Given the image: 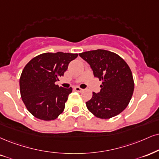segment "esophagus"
I'll return each mask as SVG.
<instances>
[{
    "label": "esophagus",
    "mask_w": 159,
    "mask_h": 159,
    "mask_svg": "<svg viewBox=\"0 0 159 159\" xmlns=\"http://www.w3.org/2000/svg\"><path fill=\"white\" fill-rule=\"evenodd\" d=\"M74 90H75V91H77V92H82V91H83V89H80V87H76V88H74Z\"/></svg>",
    "instance_id": "obj_1"
}]
</instances>
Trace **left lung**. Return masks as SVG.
Here are the masks:
<instances>
[{
  "mask_svg": "<svg viewBox=\"0 0 159 159\" xmlns=\"http://www.w3.org/2000/svg\"><path fill=\"white\" fill-rule=\"evenodd\" d=\"M93 70L95 77L102 81L99 93L93 92L86 106L100 119H110L126 108L134 90L131 70L126 62L115 53L103 49L79 54Z\"/></svg>",
  "mask_w": 159,
  "mask_h": 159,
  "instance_id": "obj_1",
  "label": "left lung"
}]
</instances>
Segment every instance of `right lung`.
I'll return each mask as SVG.
<instances>
[{"label": "right lung", "mask_w": 159, "mask_h": 159, "mask_svg": "<svg viewBox=\"0 0 159 159\" xmlns=\"http://www.w3.org/2000/svg\"><path fill=\"white\" fill-rule=\"evenodd\" d=\"M77 56L60 52L44 53L32 59L23 68L20 78L21 98L34 117L54 120L64 111L72 89L59 87L55 83Z\"/></svg>", "instance_id": "1"}]
</instances>
